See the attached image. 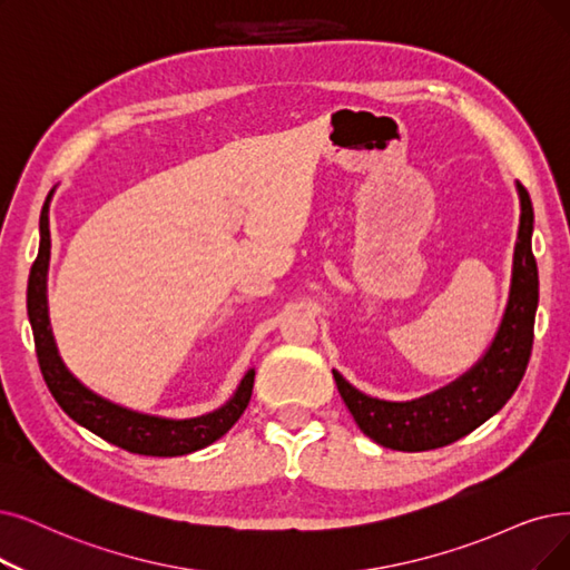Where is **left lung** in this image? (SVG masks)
<instances>
[{
    "instance_id": "obj_1",
    "label": "left lung",
    "mask_w": 570,
    "mask_h": 570,
    "mask_svg": "<svg viewBox=\"0 0 570 570\" xmlns=\"http://www.w3.org/2000/svg\"><path fill=\"white\" fill-rule=\"evenodd\" d=\"M521 217L514 245L510 299L487 355L446 389L412 402H383L360 393L334 372L336 389L364 435L395 451H430L456 442L480 428L517 391L533 348L538 308V266L531 249L533 206L517 181Z\"/></svg>"
}]
</instances>
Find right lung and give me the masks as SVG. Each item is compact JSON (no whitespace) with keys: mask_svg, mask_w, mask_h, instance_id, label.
Returning <instances> with one entry per match:
<instances>
[{"mask_svg":"<svg viewBox=\"0 0 570 570\" xmlns=\"http://www.w3.org/2000/svg\"><path fill=\"white\" fill-rule=\"evenodd\" d=\"M49 200L51 194L47 196V203L41 208V243L28 281V315L35 334L39 370L51 395L62 406V412L90 432H96L98 438L130 453H140V456H185V453L198 451L219 440L243 416L249 397H253L255 372L245 374L236 395L222 409H217V412L189 421H168L135 414L130 409L98 397L65 367L51 334L47 306V271L51 257Z\"/></svg>","mask_w":570,"mask_h":570,"instance_id":"add662e5","label":"right lung"}]
</instances>
